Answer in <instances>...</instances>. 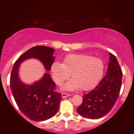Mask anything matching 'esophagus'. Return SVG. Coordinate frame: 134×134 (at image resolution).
I'll list each match as a JSON object with an SVG mask.
<instances>
[{
  "mask_svg": "<svg viewBox=\"0 0 134 134\" xmlns=\"http://www.w3.org/2000/svg\"><path fill=\"white\" fill-rule=\"evenodd\" d=\"M71 94H69V93H62V98H67V97H69V96H70Z\"/></svg>",
  "mask_w": 134,
  "mask_h": 134,
  "instance_id": "1",
  "label": "esophagus"
}]
</instances>
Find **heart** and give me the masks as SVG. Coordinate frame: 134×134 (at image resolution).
Masks as SVG:
<instances>
[{
  "instance_id": "1",
  "label": "heart",
  "mask_w": 134,
  "mask_h": 134,
  "mask_svg": "<svg viewBox=\"0 0 134 134\" xmlns=\"http://www.w3.org/2000/svg\"><path fill=\"white\" fill-rule=\"evenodd\" d=\"M104 70V64L102 59L84 54H70L65 56L63 63L54 62L51 67L52 76L59 86L72 74L73 80L64 87L68 90L80 88L87 91L93 88L102 78Z\"/></svg>"
}]
</instances>
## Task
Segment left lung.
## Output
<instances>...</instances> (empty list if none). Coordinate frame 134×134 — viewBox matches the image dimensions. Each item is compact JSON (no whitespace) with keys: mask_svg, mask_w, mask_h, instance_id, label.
<instances>
[{"mask_svg":"<svg viewBox=\"0 0 134 134\" xmlns=\"http://www.w3.org/2000/svg\"><path fill=\"white\" fill-rule=\"evenodd\" d=\"M122 72L115 56L109 53L107 73L92 91L83 96L77 109L80 115L97 119L106 115L115 104L122 84Z\"/></svg>","mask_w":134,"mask_h":134,"instance_id":"8db88e82","label":"left lung"}]
</instances>
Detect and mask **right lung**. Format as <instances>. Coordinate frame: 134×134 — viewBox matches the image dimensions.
I'll return each instance as SVG.
<instances>
[{
    "mask_svg": "<svg viewBox=\"0 0 134 134\" xmlns=\"http://www.w3.org/2000/svg\"><path fill=\"white\" fill-rule=\"evenodd\" d=\"M54 49L45 46H36L21 55L15 63L10 76V87L17 106L25 115L34 121H45L53 117L58 111L62 98L61 93L56 92V83L49 74L45 73L38 82L31 86L20 80L18 69L25 59L35 58L43 63L50 71L54 61Z\"/></svg>",
    "mask_w": 134,
    "mask_h": 134,
    "instance_id": "obj_1",
    "label": "right lung"
}]
</instances>
